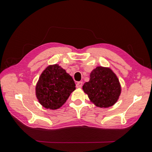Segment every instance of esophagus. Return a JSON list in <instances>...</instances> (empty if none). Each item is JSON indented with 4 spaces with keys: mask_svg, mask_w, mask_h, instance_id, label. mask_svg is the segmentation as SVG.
I'll list each match as a JSON object with an SVG mask.
<instances>
[{
    "mask_svg": "<svg viewBox=\"0 0 152 152\" xmlns=\"http://www.w3.org/2000/svg\"><path fill=\"white\" fill-rule=\"evenodd\" d=\"M82 84H83V82H78L76 84V87L77 88H80V87H82Z\"/></svg>",
    "mask_w": 152,
    "mask_h": 152,
    "instance_id": "esophagus-1",
    "label": "esophagus"
}]
</instances>
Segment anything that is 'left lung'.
I'll return each instance as SVG.
<instances>
[{"label": "left lung", "instance_id": "left-lung-1", "mask_svg": "<svg viewBox=\"0 0 152 152\" xmlns=\"http://www.w3.org/2000/svg\"><path fill=\"white\" fill-rule=\"evenodd\" d=\"M84 93L96 107L108 108L115 103L121 93L117 75L109 68L98 66L91 72L90 80L82 86Z\"/></svg>", "mask_w": 152, "mask_h": 152}]
</instances>
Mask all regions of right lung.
<instances>
[{
    "label": "right lung",
    "mask_w": 152,
    "mask_h": 152,
    "mask_svg": "<svg viewBox=\"0 0 152 152\" xmlns=\"http://www.w3.org/2000/svg\"><path fill=\"white\" fill-rule=\"evenodd\" d=\"M75 89L72 77L57 64L48 66L40 75L35 93L39 102L45 108L56 110L66 102Z\"/></svg>",
    "instance_id": "1"
}]
</instances>
